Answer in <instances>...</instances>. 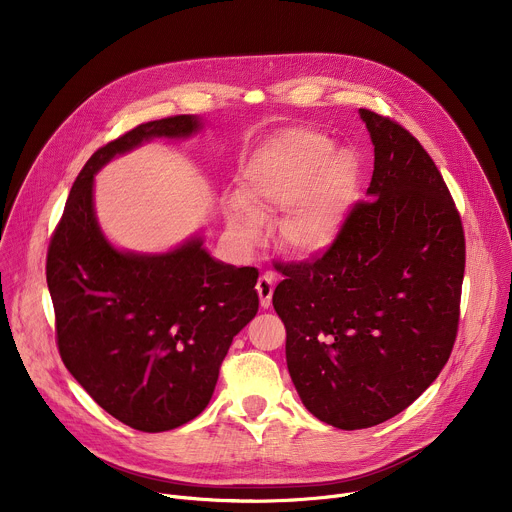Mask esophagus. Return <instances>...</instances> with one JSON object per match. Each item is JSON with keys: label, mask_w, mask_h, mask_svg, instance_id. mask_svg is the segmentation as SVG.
Returning a JSON list of instances; mask_svg holds the SVG:
<instances>
[{"label": "esophagus", "mask_w": 512, "mask_h": 512, "mask_svg": "<svg viewBox=\"0 0 512 512\" xmlns=\"http://www.w3.org/2000/svg\"><path fill=\"white\" fill-rule=\"evenodd\" d=\"M273 287H275V275L273 273H265V275L259 277V281H257V294H259V300H261V308H269L271 306Z\"/></svg>", "instance_id": "34e87169"}]
</instances>
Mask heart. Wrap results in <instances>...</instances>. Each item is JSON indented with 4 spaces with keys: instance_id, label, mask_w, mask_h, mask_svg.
<instances>
[{
    "instance_id": "1",
    "label": "heart",
    "mask_w": 512,
    "mask_h": 512,
    "mask_svg": "<svg viewBox=\"0 0 512 512\" xmlns=\"http://www.w3.org/2000/svg\"><path fill=\"white\" fill-rule=\"evenodd\" d=\"M360 190V162L348 148L308 129L273 137L249 164L241 200L227 218L235 241L251 249L259 221L285 210L275 231L281 251L298 259L328 253L342 237Z\"/></svg>"
}]
</instances>
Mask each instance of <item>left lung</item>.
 Masks as SVG:
<instances>
[{
    "label": "left lung",
    "mask_w": 512,
    "mask_h": 512,
    "mask_svg": "<svg viewBox=\"0 0 512 512\" xmlns=\"http://www.w3.org/2000/svg\"><path fill=\"white\" fill-rule=\"evenodd\" d=\"M358 115L375 148L369 202L328 253L285 267L273 291L304 407L348 431L395 417L442 373L466 263L460 214L421 143L389 117Z\"/></svg>",
    "instance_id": "8db88e82"
}]
</instances>
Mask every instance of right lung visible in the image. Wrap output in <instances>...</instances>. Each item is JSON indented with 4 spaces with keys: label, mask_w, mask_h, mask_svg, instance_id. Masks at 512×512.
Returning <instances> with one entry per match:
<instances>
[{
    "label": "right lung",
    "mask_w": 512,
    "mask_h": 512,
    "mask_svg": "<svg viewBox=\"0 0 512 512\" xmlns=\"http://www.w3.org/2000/svg\"><path fill=\"white\" fill-rule=\"evenodd\" d=\"M198 115L137 125L97 150L68 194L46 281L68 373L115 419L168 431L208 405L233 338L259 310L255 267L214 259L194 233L164 253L115 247L95 210V176L152 139H188Z\"/></svg>",
    "instance_id": "right-lung-1"
}]
</instances>
